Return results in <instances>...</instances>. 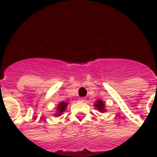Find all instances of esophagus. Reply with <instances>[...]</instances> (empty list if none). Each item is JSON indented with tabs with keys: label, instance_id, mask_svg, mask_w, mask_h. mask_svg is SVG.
Segmentation results:
<instances>
[{
	"label": "esophagus",
	"instance_id": "1",
	"mask_svg": "<svg viewBox=\"0 0 157 157\" xmlns=\"http://www.w3.org/2000/svg\"><path fill=\"white\" fill-rule=\"evenodd\" d=\"M86 98H81L79 99V100H80V102H86Z\"/></svg>",
	"mask_w": 157,
	"mask_h": 157
}]
</instances>
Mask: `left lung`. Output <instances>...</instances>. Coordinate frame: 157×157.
<instances>
[{
    "label": "left lung",
    "instance_id": "obj_1",
    "mask_svg": "<svg viewBox=\"0 0 157 157\" xmlns=\"http://www.w3.org/2000/svg\"><path fill=\"white\" fill-rule=\"evenodd\" d=\"M94 107H95V109L98 110L99 112L105 113L107 111V109L105 108V102L102 101V100H100V99L96 101V102L94 103Z\"/></svg>",
    "mask_w": 157,
    "mask_h": 157
}]
</instances>
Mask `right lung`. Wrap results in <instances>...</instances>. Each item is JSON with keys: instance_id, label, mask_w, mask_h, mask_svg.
<instances>
[{"instance_id": "obj_1", "label": "right lung", "mask_w": 157, "mask_h": 157, "mask_svg": "<svg viewBox=\"0 0 157 157\" xmlns=\"http://www.w3.org/2000/svg\"><path fill=\"white\" fill-rule=\"evenodd\" d=\"M67 106H68V102H64V101L59 102L56 108V113H55V117H59L60 115H62V113L65 111Z\"/></svg>"}]
</instances>
